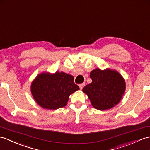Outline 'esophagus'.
Wrapping results in <instances>:
<instances>
[{"mask_svg": "<svg viewBox=\"0 0 150 150\" xmlns=\"http://www.w3.org/2000/svg\"><path fill=\"white\" fill-rule=\"evenodd\" d=\"M85 83H82V84H80V85H79V88H80V90H82L83 89V88L85 86Z\"/></svg>", "mask_w": 150, "mask_h": 150, "instance_id": "esophagus-1", "label": "esophagus"}]
</instances>
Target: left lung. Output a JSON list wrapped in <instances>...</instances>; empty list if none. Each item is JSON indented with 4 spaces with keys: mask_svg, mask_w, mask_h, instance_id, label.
Wrapping results in <instances>:
<instances>
[{
    "mask_svg": "<svg viewBox=\"0 0 150 150\" xmlns=\"http://www.w3.org/2000/svg\"><path fill=\"white\" fill-rule=\"evenodd\" d=\"M92 82L83 88L92 106L106 110L117 105L125 90V82L118 72L110 69L103 71L97 68L90 72Z\"/></svg>",
    "mask_w": 150,
    "mask_h": 150,
    "instance_id": "obj_1",
    "label": "left lung"
}]
</instances>
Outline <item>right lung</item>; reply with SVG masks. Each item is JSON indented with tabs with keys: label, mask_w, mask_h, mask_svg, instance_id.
I'll use <instances>...</instances> for the list:
<instances>
[{
	"label": "right lung",
	"mask_w": 150,
	"mask_h": 150,
	"mask_svg": "<svg viewBox=\"0 0 150 150\" xmlns=\"http://www.w3.org/2000/svg\"><path fill=\"white\" fill-rule=\"evenodd\" d=\"M31 93L34 100L44 109L55 110L67 104L69 96L79 89L72 75L64 72L54 74L42 72L32 81Z\"/></svg>",
	"instance_id": "add662e5"
}]
</instances>
